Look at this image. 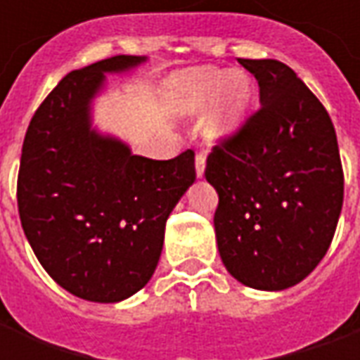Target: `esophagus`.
Instances as JSON below:
<instances>
[{"label":"esophagus","mask_w":360,"mask_h":360,"mask_svg":"<svg viewBox=\"0 0 360 360\" xmlns=\"http://www.w3.org/2000/svg\"><path fill=\"white\" fill-rule=\"evenodd\" d=\"M195 167H196V175H198V177H202L204 169H206V154H204V152H196Z\"/></svg>","instance_id":"esophagus-1"}]
</instances>
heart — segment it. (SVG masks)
<instances>
[{
	"label": "heart",
	"mask_w": 360,
	"mask_h": 360,
	"mask_svg": "<svg viewBox=\"0 0 360 360\" xmlns=\"http://www.w3.org/2000/svg\"><path fill=\"white\" fill-rule=\"evenodd\" d=\"M206 119V133L214 141L233 134L241 125L250 100V82L243 73H227L216 69H191L167 82V96L177 111L185 115L202 113L210 102Z\"/></svg>",
	"instance_id": "obj_1"
}]
</instances>
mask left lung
I'll list each match as a JSON object with an SVG mask.
<instances>
[{
	"instance_id": "8db88e82",
	"label": "left lung",
	"mask_w": 360,
	"mask_h": 360,
	"mask_svg": "<svg viewBox=\"0 0 360 360\" xmlns=\"http://www.w3.org/2000/svg\"><path fill=\"white\" fill-rule=\"evenodd\" d=\"M260 108L212 148L206 179L218 191L221 262L241 283L279 291L314 270L343 206V167L328 111L278 59H241Z\"/></svg>"
}]
</instances>
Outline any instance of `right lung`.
<instances>
[{
	"instance_id": "add662e5",
	"label": "right lung",
	"mask_w": 360,
	"mask_h": 360,
	"mask_svg": "<svg viewBox=\"0 0 360 360\" xmlns=\"http://www.w3.org/2000/svg\"><path fill=\"white\" fill-rule=\"evenodd\" d=\"M142 61L113 56L65 75L22 142L17 204L25 235L44 270L84 301H123L148 283L165 221L196 179L193 150L148 160L90 129L103 73Z\"/></svg>"
}]
</instances>
